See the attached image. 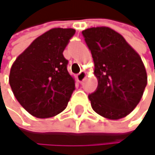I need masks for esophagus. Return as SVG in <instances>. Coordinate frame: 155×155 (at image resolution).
Masks as SVG:
<instances>
[{"mask_svg":"<svg viewBox=\"0 0 155 155\" xmlns=\"http://www.w3.org/2000/svg\"><path fill=\"white\" fill-rule=\"evenodd\" d=\"M85 77H86V72L82 71L78 73V75H77V78L79 79L80 82H84V80L85 79Z\"/></svg>","mask_w":155,"mask_h":155,"instance_id":"34e87169","label":"esophagus"}]
</instances>
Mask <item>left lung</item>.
I'll return each mask as SVG.
<instances>
[{"instance_id": "1", "label": "left lung", "mask_w": 155, "mask_h": 155, "mask_svg": "<svg viewBox=\"0 0 155 155\" xmlns=\"http://www.w3.org/2000/svg\"><path fill=\"white\" fill-rule=\"evenodd\" d=\"M82 34L98 80L96 90L88 95L93 109L109 119L126 117L139 104L147 84L140 57L111 28L92 27Z\"/></svg>"}]
</instances>
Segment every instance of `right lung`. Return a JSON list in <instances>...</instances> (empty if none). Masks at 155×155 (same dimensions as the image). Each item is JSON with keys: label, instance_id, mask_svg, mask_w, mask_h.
<instances>
[{"label": "right lung", "instance_id": "obj_1", "mask_svg": "<svg viewBox=\"0 0 155 155\" xmlns=\"http://www.w3.org/2000/svg\"><path fill=\"white\" fill-rule=\"evenodd\" d=\"M74 34L72 28L50 29L33 41L11 68V88L32 116L51 117L66 108L75 83L63 51Z\"/></svg>", "mask_w": 155, "mask_h": 155}]
</instances>
